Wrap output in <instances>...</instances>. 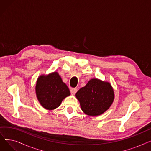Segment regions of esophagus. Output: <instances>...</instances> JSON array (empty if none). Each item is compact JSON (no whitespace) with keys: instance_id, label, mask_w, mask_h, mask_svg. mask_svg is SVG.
I'll return each mask as SVG.
<instances>
[{"instance_id":"esophagus-1","label":"esophagus","mask_w":151,"mask_h":151,"mask_svg":"<svg viewBox=\"0 0 151 151\" xmlns=\"http://www.w3.org/2000/svg\"><path fill=\"white\" fill-rule=\"evenodd\" d=\"M78 91V89L76 88H72L71 89V93H73V94H75L76 93V92Z\"/></svg>"}]
</instances>
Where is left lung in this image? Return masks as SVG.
Listing matches in <instances>:
<instances>
[{
    "label": "left lung",
    "mask_w": 151,
    "mask_h": 151,
    "mask_svg": "<svg viewBox=\"0 0 151 151\" xmlns=\"http://www.w3.org/2000/svg\"><path fill=\"white\" fill-rule=\"evenodd\" d=\"M76 97L84 113L96 116L103 114L110 107L114 95L109 83L92 79L76 92Z\"/></svg>",
    "instance_id": "obj_1"
}]
</instances>
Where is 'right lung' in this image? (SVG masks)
<instances>
[{"label":"right lung","mask_w":151,"mask_h":151,"mask_svg":"<svg viewBox=\"0 0 151 151\" xmlns=\"http://www.w3.org/2000/svg\"><path fill=\"white\" fill-rule=\"evenodd\" d=\"M35 91L42 106L49 110L59 106L62 101L70 95L67 86L62 81L57 72L40 76L37 81Z\"/></svg>","instance_id":"add662e5"}]
</instances>
